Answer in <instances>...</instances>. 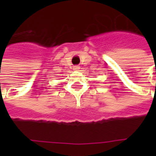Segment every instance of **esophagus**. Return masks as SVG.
<instances>
[{
	"mask_svg": "<svg viewBox=\"0 0 156 156\" xmlns=\"http://www.w3.org/2000/svg\"><path fill=\"white\" fill-rule=\"evenodd\" d=\"M73 69L77 71V70H79V69H80V67L78 66V65H76V66H73Z\"/></svg>",
	"mask_w": 156,
	"mask_h": 156,
	"instance_id": "esophagus-1",
	"label": "esophagus"
}]
</instances>
